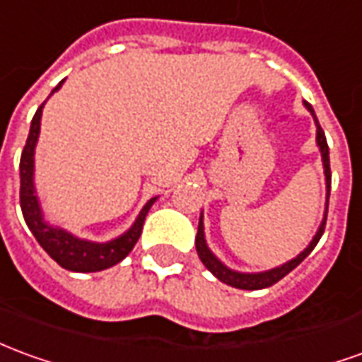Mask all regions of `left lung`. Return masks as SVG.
I'll use <instances>...</instances> for the list:
<instances>
[{
	"mask_svg": "<svg viewBox=\"0 0 362 362\" xmlns=\"http://www.w3.org/2000/svg\"><path fill=\"white\" fill-rule=\"evenodd\" d=\"M305 110L312 113L313 121H315V143H317V148L322 153V163H323V174H325V211H323V219L317 231L313 235V239L310 241V245L305 247L304 251L300 252L298 257H294L292 260H288L284 264L280 267H274L270 270H262V272H239V270L229 269L225 262L217 259L216 255L211 252V249L207 247L206 241V233H204V214L199 216V223H198V235H196V251H198L199 260L204 262L206 267L217 280H221L223 284L227 286L239 288V290H262V288H269L272 284H276L280 278H284L288 272L292 270L302 262V260L313 251V247L317 245V241L322 239L323 229H325V219H327V206H329V189H331V170H329V146H327V141H325V133L323 129L320 127V121L315 117L313 113V107L308 102H304Z\"/></svg>",
	"mask_w": 362,
	"mask_h": 362,
	"instance_id": "8db88e82",
	"label": "left lung"
}]
</instances>
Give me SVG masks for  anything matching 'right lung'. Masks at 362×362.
<instances>
[{"label":"right lung","instance_id":"right-lung-1","mask_svg":"<svg viewBox=\"0 0 362 362\" xmlns=\"http://www.w3.org/2000/svg\"><path fill=\"white\" fill-rule=\"evenodd\" d=\"M62 84H64V80L50 92V95L58 92L62 88ZM45 103L40 105L37 113H35V117H33L29 137H27V143H25V148H23L21 164H19L21 211L23 217H25V223L31 229V233L35 235V239L39 241L40 247L49 252L50 259L57 260L62 269L72 270V272H98V270L110 269L113 264L121 262L129 252L133 251V247H135V243L139 241L141 231H143L146 214L153 207L156 198L148 199L127 231L119 235V237H115V239H111V241L98 243L90 241V239H80V237H76L74 233H70L62 227L50 225L45 219L40 198L37 194V186H35V148H37V143H39L40 117H42Z\"/></svg>","mask_w":362,"mask_h":362}]
</instances>
